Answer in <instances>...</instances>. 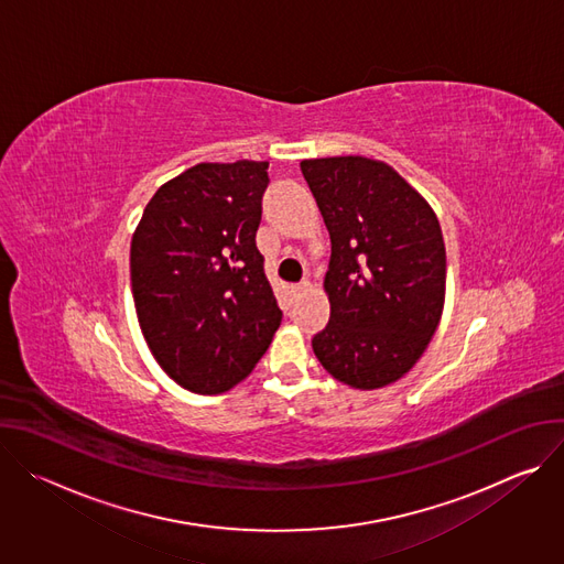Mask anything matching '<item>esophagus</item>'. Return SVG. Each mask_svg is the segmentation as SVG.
Masks as SVG:
<instances>
[{
	"label": "esophagus",
	"instance_id": "34e87169",
	"mask_svg": "<svg viewBox=\"0 0 564 564\" xmlns=\"http://www.w3.org/2000/svg\"><path fill=\"white\" fill-rule=\"evenodd\" d=\"M290 290H292V294H301V292H305V290H307V281L294 283V285H290Z\"/></svg>",
	"mask_w": 564,
	"mask_h": 564
}]
</instances>
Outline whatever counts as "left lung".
<instances>
[{
    "label": "left lung",
    "mask_w": 564,
    "mask_h": 564,
    "mask_svg": "<svg viewBox=\"0 0 564 564\" xmlns=\"http://www.w3.org/2000/svg\"><path fill=\"white\" fill-rule=\"evenodd\" d=\"M301 174L330 234L328 326L312 348L359 390L404 377L444 307L446 250L431 205L392 167L361 155L303 160Z\"/></svg>",
    "instance_id": "1"
}]
</instances>
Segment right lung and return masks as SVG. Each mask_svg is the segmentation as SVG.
<instances>
[{
	"mask_svg": "<svg viewBox=\"0 0 564 564\" xmlns=\"http://www.w3.org/2000/svg\"><path fill=\"white\" fill-rule=\"evenodd\" d=\"M268 185V163H200L153 194L133 234L142 335L155 361L192 392L243 381L281 326L257 248Z\"/></svg>",
	"mask_w": 564,
	"mask_h": 564,
	"instance_id": "add662e5",
	"label": "right lung"
}]
</instances>
